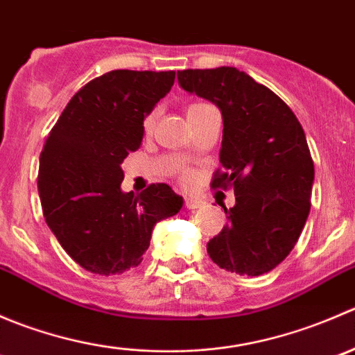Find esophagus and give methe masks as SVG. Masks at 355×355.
I'll return each mask as SVG.
<instances>
[{
  "mask_svg": "<svg viewBox=\"0 0 355 355\" xmlns=\"http://www.w3.org/2000/svg\"><path fill=\"white\" fill-rule=\"evenodd\" d=\"M202 204L204 200L199 198H194V196H187V198H185V207H187V209H198V207L202 206Z\"/></svg>",
  "mask_w": 355,
  "mask_h": 355,
  "instance_id": "obj_1",
  "label": "esophagus"
}]
</instances>
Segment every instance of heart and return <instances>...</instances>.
Segmentation results:
<instances>
[{
    "mask_svg": "<svg viewBox=\"0 0 355 355\" xmlns=\"http://www.w3.org/2000/svg\"><path fill=\"white\" fill-rule=\"evenodd\" d=\"M202 105H204V103H192V105L187 108V113H191V111L198 110L199 106H202ZM156 116H157V111L156 110H153L151 113L146 114L144 120H142V128H144V132L151 130L153 125H155V121H156ZM182 178H184V180H189V178H191V171H187V170L182 171Z\"/></svg>",
    "mask_w": 355,
    "mask_h": 355,
    "instance_id": "1",
    "label": "heart"
}]
</instances>
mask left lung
<instances>
[{
    "label": "left lung",
    "instance_id": "left-lung-1",
    "mask_svg": "<svg viewBox=\"0 0 355 355\" xmlns=\"http://www.w3.org/2000/svg\"><path fill=\"white\" fill-rule=\"evenodd\" d=\"M189 92L223 116L220 163L211 187L234 189L228 225L207 242L221 270L259 277L297 244L311 209L314 163L293 111L266 85L234 67L177 71Z\"/></svg>",
    "mask_w": 355,
    "mask_h": 355
}]
</instances>
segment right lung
Instances as JSON below:
<instances>
[{"mask_svg":"<svg viewBox=\"0 0 355 355\" xmlns=\"http://www.w3.org/2000/svg\"><path fill=\"white\" fill-rule=\"evenodd\" d=\"M175 71L111 70L84 85L49 132L39 157L44 220L68 256L91 273L141 264L157 221L184 199L166 184L121 192V163L141 148L142 120L170 92Z\"/></svg>","mask_w":355,"mask_h":355,"instance_id":"obj_1","label":"right lung"}]
</instances>
